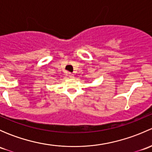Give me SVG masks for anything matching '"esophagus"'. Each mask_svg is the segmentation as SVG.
Wrapping results in <instances>:
<instances>
[{
	"instance_id": "1",
	"label": "esophagus",
	"mask_w": 152,
	"mask_h": 152,
	"mask_svg": "<svg viewBox=\"0 0 152 152\" xmlns=\"http://www.w3.org/2000/svg\"><path fill=\"white\" fill-rule=\"evenodd\" d=\"M68 76L70 78H71V79H73V77H74V76H73V73H68Z\"/></svg>"
}]
</instances>
